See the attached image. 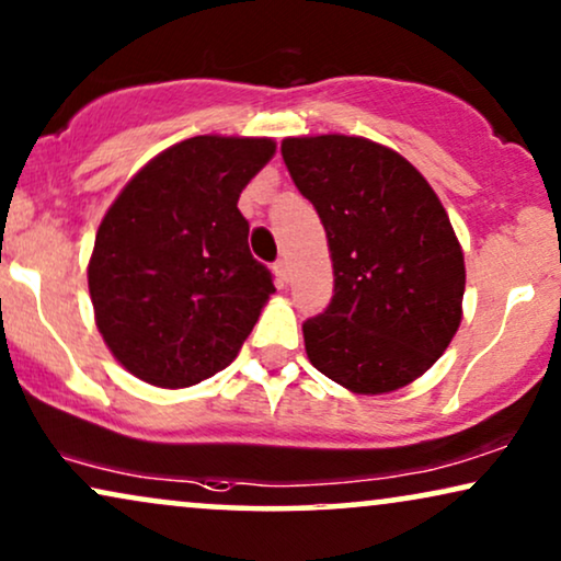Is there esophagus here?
Listing matches in <instances>:
<instances>
[{
	"label": "esophagus",
	"instance_id": "1",
	"mask_svg": "<svg viewBox=\"0 0 561 561\" xmlns=\"http://www.w3.org/2000/svg\"><path fill=\"white\" fill-rule=\"evenodd\" d=\"M274 274H276V282H279V287H285L287 282H289V266H287L285 259L276 261V264H274Z\"/></svg>",
	"mask_w": 561,
	"mask_h": 561
}]
</instances>
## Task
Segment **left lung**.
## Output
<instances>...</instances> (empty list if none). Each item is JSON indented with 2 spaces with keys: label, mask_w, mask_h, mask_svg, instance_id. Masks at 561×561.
Instances as JSON below:
<instances>
[{
  "label": "left lung",
  "mask_w": 561,
  "mask_h": 561,
  "mask_svg": "<svg viewBox=\"0 0 561 561\" xmlns=\"http://www.w3.org/2000/svg\"><path fill=\"white\" fill-rule=\"evenodd\" d=\"M282 158L333 261L329 308L302 323L308 359L352 393L399 391L437 363L463 316L448 211L420 170L370 139L289 137Z\"/></svg>",
  "instance_id": "obj_1"
}]
</instances>
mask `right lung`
Listing matches in <instances>:
<instances>
[{
	"mask_svg": "<svg viewBox=\"0 0 561 561\" xmlns=\"http://www.w3.org/2000/svg\"><path fill=\"white\" fill-rule=\"evenodd\" d=\"M274 139H183L126 183L95 236L88 285L98 331L139 380L186 388L238 357L274 293L248 251L238 198Z\"/></svg>",
	"mask_w": 561,
	"mask_h": 561,
	"instance_id": "right-lung-1",
	"label": "right lung"
}]
</instances>
